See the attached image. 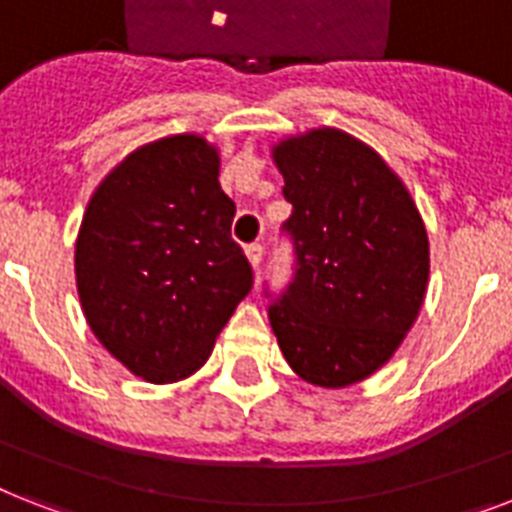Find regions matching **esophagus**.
Wrapping results in <instances>:
<instances>
[{
	"label": "esophagus",
	"instance_id": "esophagus-1",
	"mask_svg": "<svg viewBox=\"0 0 512 512\" xmlns=\"http://www.w3.org/2000/svg\"><path fill=\"white\" fill-rule=\"evenodd\" d=\"M263 255H265V247L260 242L249 244V247H247L249 263H252V268H255V270H260V263H263Z\"/></svg>",
	"mask_w": 512,
	"mask_h": 512
}]
</instances>
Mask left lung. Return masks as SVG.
<instances>
[{
  "instance_id": "left-lung-1",
  "label": "left lung",
  "mask_w": 512,
  "mask_h": 512,
  "mask_svg": "<svg viewBox=\"0 0 512 512\" xmlns=\"http://www.w3.org/2000/svg\"><path fill=\"white\" fill-rule=\"evenodd\" d=\"M292 215L294 276L268 305L286 363L342 389L394 355L423 305L429 236L410 191L371 147L318 128L273 149ZM270 297V292H265Z\"/></svg>"
}]
</instances>
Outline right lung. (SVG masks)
I'll return each instance as SVG.
<instances>
[{"instance_id": "1", "label": "right lung", "mask_w": 512, "mask_h": 512, "mask_svg": "<svg viewBox=\"0 0 512 512\" xmlns=\"http://www.w3.org/2000/svg\"><path fill=\"white\" fill-rule=\"evenodd\" d=\"M218 168L202 136L147 144L99 184L78 231L83 315L105 350L152 384L202 368L252 289Z\"/></svg>"}]
</instances>
